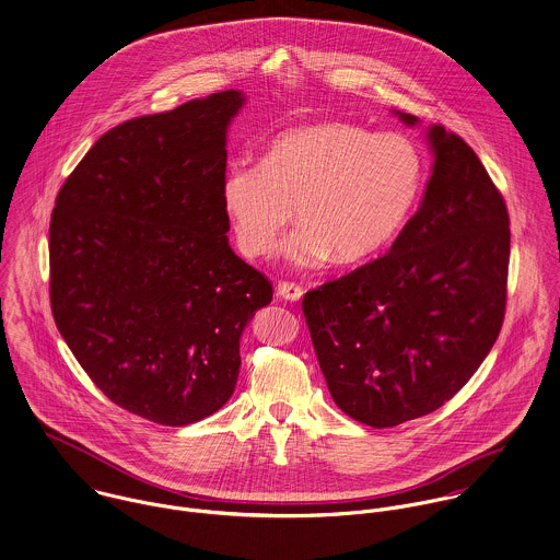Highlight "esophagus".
<instances>
[{
  "mask_svg": "<svg viewBox=\"0 0 560 560\" xmlns=\"http://www.w3.org/2000/svg\"><path fill=\"white\" fill-rule=\"evenodd\" d=\"M277 296L283 299V301H290V303H296L303 299V288L296 285V283H290V281H281L277 285Z\"/></svg>",
  "mask_w": 560,
  "mask_h": 560,
  "instance_id": "34e87169",
  "label": "esophagus"
}]
</instances>
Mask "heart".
I'll list each match as a JSON object with an SVG mask.
<instances>
[{"instance_id":"b5f03b06","label":"heart","mask_w":560,"mask_h":560,"mask_svg":"<svg viewBox=\"0 0 560 560\" xmlns=\"http://www.w3.org/2000/svg\"><path fill=\"white\" fill-rule=\"evenodd\" d=\"M425 183L421 148L401 132L352 122H315L279 132L261 163H232L221 183L238 250L272 253L279 234L294 268L361 264L386 249L410 221Z\"/></svg>"}]
</instances>
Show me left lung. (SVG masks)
Instances as JSON below:
<instances>
[{"label":"left lung","mask_w":560,"mask_h":560,"mask_svg":"<svg viewBox=\"0 0 560 560\" xmlns=\"http://www.w3.org/2000/svg\"><path fill=\"white\" fill-rule=\"evenodd\" d=\"M425 139L432 176L393 247L303 299L335 404L372 428H395L448 401L490 354L504 317V199L462 137L430 125Z\"/></svg>","instance_id":"obj_1"}]
</instances>
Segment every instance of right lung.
<instances>
[{
    "mask_svg": "<svg viewBox=\"0 0 560 560\" xmlns=\"http://www.w3.org/2000/svg\"><path fill=\"white\" fill-rule=\"evenodd\" d=\"M241 90L105 132L58 192L51 311L120 408L183 428L234 393L241 337L272 285L230 247L221 201Z\"/></svg>",
    "mask_w": 560,
    "mask_h": 560,
    "instance_id": "1",
    "label": "right lung"
}]
</instances>
